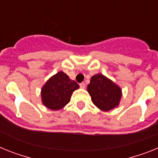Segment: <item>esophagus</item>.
<instances>
[{
	"label": "esophagus",
	"instance_id": "esophagus-1",
	"mask_svg": "<svg viewBox=\"0 0 158 158\" xmlns=\"http://www.w3.org/2000/svg\"><path fill=\"white\" fill-rule=\"evenodd\" d=\"M80 87L81 88V89H85V83H84V82L81 83L80 84Z\"/></svg>",
	"mask_w": 158,
	"mask_h": 158
}]
</instances>
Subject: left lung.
Segmentation results:
<instances>
[{"instance_id":"8db88e82","label":"left lung","mask_w":158,"mask_h":158,"mask_svg":"<svg viewBox=\"0 0 158 158\" xmlns=\"http://www.w3.org/2000/svg\"><path fill=\"white\" fill-rule=\"evenodd\" d=\"M87 91L91 96L93 104L104 111L117 107L122 97L120 88L100 73L92 77Z\"/></svg>"}]
</instances>
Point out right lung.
Masks as SVG:
<instances>
[{
  "label": "right lung",
  "instance_id": "obj_1",
  "mask_svg": "<svg viewBox=\"0 0 158 158\" xmlns=\"http://www.w3.org/2000/svg\"><path fill=\"white\" fill-rule=\"evenodd\" d=\"M79 85L62 71L51 77L41 89L43 104L54 111L62 109L70 101L71 95Z\"/></svg>",
  "mask_w": 158,
  "mask_h": 158
}]
</instances>
